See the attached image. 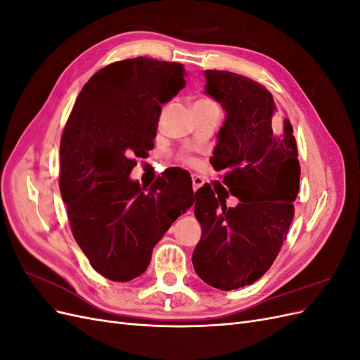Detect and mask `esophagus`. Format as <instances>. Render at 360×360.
<instances>
[{
	"mask_svg": "<svg viewBox=\"0 0 360 360\" xmlns=\"http://www.w3.org/2000/svg\"><path fill=\"white\" fill-rule=\"evenodd\" d=\"M204 184V179L200 177V176H192V188H193V192H197L201 186Z\"/></svg>",
	"mask_w": 360,
	"mask_h": 360,
	"instance_id": "1",
	"label": "esophagus"
}]
</instances>
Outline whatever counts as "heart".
I'll list each match as a JSON object with an SVG mask.
<instances>
[{"mask_svg": "<svg viewBox=\"0 0 360 360\" xmlns=\"http://www.w3.org/2000/svg\"><path fill=\"white\" fill-rule=\"evenodd\" d=\"M207 99H202V101H198V102H205ZM183 160L186 163H193V159L192 158H183Z\"/></svg>", "mask_w": 360, "mask_h": 360, "instance_id": "1", "label": "heart"}]
</instances>
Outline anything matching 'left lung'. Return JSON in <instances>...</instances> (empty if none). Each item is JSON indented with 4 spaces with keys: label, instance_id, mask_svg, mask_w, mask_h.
<instances>
[{
    "label": "left lung",
    "instance_id": "left-lung-1",
    "mask_svg": "<svg viewBox=\"0 0 360 360\" xmlns=\"http://www.w3.org/2000/svg\"><path fill=\"white\" fill-rule=\"evenodd\" d=\"M204 73L205 93L226 111L210 162L229 191L195 192L202 236L192 263L205 284L230 291L259 279L278 257L299 193V153L290 120H279L264 85L225 70ZM230 193L236 207H226Z\"/></svg>",
    "mask_w": 360,
    "mask_h": 360
}]
</instances>
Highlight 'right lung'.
Segmentation results:
<instances>
[{"instance_id": "add662e5", "label": "right lung", "mask_w": 360, "mask_h": 360, "mask_svg": "<svg viewBox=\"0 0 360 360\" xmlns=\"http://www.w3.org/2000/svg\"><path fill=\"white\" fill-rule=\"evenodd\" d=\"M180 63L108 64L75 102L60 143V191L76 243L102 276L143 275L151 252L193 204L192 184L163 174L141 188L129 174L153 148L162 105L186 82Z\"/></svg>"}]
</instances>
